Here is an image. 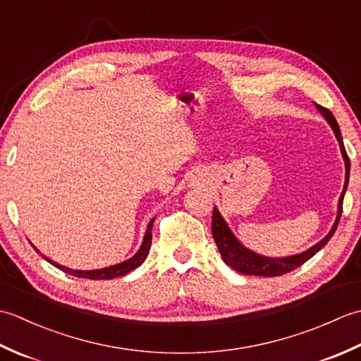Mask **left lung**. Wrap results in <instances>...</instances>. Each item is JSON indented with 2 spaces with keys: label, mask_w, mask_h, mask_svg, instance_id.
Listing matches in <instances>:
<instances>
[{
  "label": "left lung",
  "mask_w": 361,
  "mask_h": 361,
  "mask_svg": "<svg viewBox=\"0 0 361 361\" xmlns=\"http://www.w3.org/2000/svg\"><path fill=\"white\" fill-rule=\"evenodd\" d=\"M319 113L323 114V116L327 119L329 124H331L334 133L336 136V140L340 142V149L343 153V158H344V163H346V183H344V189L340 195V202H338V214H336V219H335V224L332 226L331 231L324 237L323 240L318 242L317 245H313V247L307 251L301 252V255L298 256H291V257H281V259H273V257H264V256H259L256 252H252L250 250H247L237 242L235 237L233 235V233L229 231V228L226 226L225 220L221 219V216L219 214V211L214 208L212 211V237L214 240L217 243V248L221 255V259H224V262L234 268L235 271H239L242 274H251V276H267V278H274V276H282L286 273H290L296 270L298 267H301L302 264L307 262L310 257H313L317 255V252L324 247V245L331 240V237L334 235L336 226L340 224V219H341V212H343V198H344V192H346L348 189V183H349V171H350V161L349 157L346 153V149H344V144H343V137H341V132H340V127H338V122L334 118V114L329 111L327 109L321 105H317Z\"/></svg>",
  "instance_id": "1"
}]
</instances>
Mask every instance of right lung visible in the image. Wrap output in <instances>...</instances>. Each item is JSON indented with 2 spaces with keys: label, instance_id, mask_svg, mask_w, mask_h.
Returning <instances> with one entry per match:
<instances>
[{
  "label": "right lung",
  "instance_id": "1",
  "mask_svg": "<svg viewBox=\"0 0 361 361\" xmlns=\"http://www.w3.org/2000/svg\"><path fill=\"white\" fill-rule=\"evenodd\" d=\"M155 220V219H153ZM153 220H150V224L147 226V231H145L144 235V242L141 245V248L137 250L136 255L126 260V262L118 264V265H113V267H106V268H101V270H90V271H80V270H71V268H65L62 265H59L56 262H52L48 257H44L48 260L49 264H52L54 267H57L59 270H62L65 273H70L73 276H78V278H85V279H94V281H101V279H114V278H119V276H124L127 273H130L132 270H135L136 267H140L145 257L149 255V250H150V245H152V226H153ZM34 247V245H32ZM34 250L38 252V250L34 247Z\"/></svg>",
  "mask_w": 361,
  "mask_h": 361
}]
</instances>
